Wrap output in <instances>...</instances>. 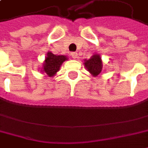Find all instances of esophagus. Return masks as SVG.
Returning <instances> with one entry per match:
<instances>
[{
    "mask_svg": "<svg viewBox=\"0 0 148 148\" xmlns=\"http://www.w3.org/2000/svg\"><path fill=\"white\" fill-rule=\"evenodd\" d=\"M71 55V57H72L73 59H76V58L77 57V52H72Z\"/></svg>",
    "mask_w": 148,
    "mask_h": 148,
    "instance_id": "34e87169",
    "label": "esophagus"
}]
</instances>
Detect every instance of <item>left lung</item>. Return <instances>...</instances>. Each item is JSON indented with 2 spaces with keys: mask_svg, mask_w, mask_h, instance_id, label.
<instances>
[{
  "mask_svg": "<svg viewBox=\"0 0 148 148\" xmlns=\"http://www.w3.org/2000/svg\"><path fill=\"white\" fill-rule=\"evenodd\" d=\"M84 66H85L86 69L88 71L91 75L96 77L98 75L101 73V71L103 70V63L101 61V57L100 54L97 53H94L90 59L84 60Z\"/></svg>",
  "mask_w": 148,
  "mask_h": 148,
  "instance_id": "obj_1",
  "label": "left lung"
}]
</instances>
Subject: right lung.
<instances>
[{
    "label": "right lung",
    "mask_w": 148,
    "mask_h": 148,
    "mask_svg": "<svg viewBox=\"0 0 148 148\" xmlns=\"http://www.w3.org/2000/svg\"><path fill=\"white\" fill-rule=\"evenodd\" d=\"M66 60H68V57L66 56L55 55L52 52L48 51L41 67V72L42 74L47 75L50 77H52L60 70L62 63Z\"/></svg>",
    "instance_id": "right-lung-1"
}]
</instances>
